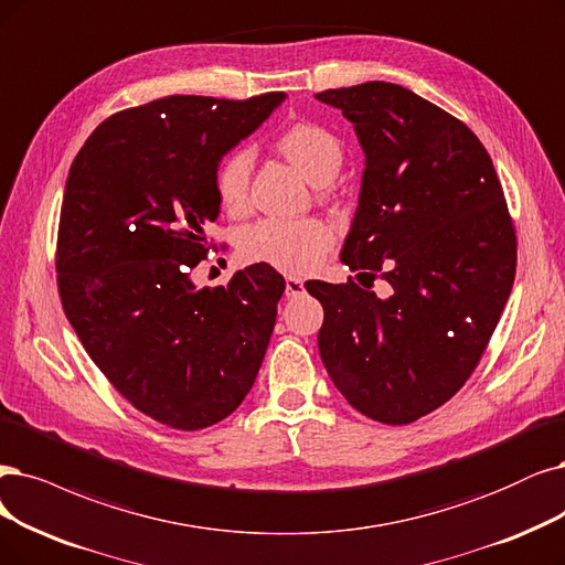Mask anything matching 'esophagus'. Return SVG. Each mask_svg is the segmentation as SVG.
Listing matches in <instances>:
<instances>
[{"label":"esophagus","mask_w":565,"mask_h":565,"mask_svg":"<svg viewBox=\"0 0 565 565\" xmlns=\"http://www.w3.org/2000/svg\"><path fill=\"white\" fill-rule=\"evenodd\" d=\"M305 294V284L296 277H288L286 279V296L288 298H300Z\"/></svg>","instance_id":"34e87169"}]
</instances>
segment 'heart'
<instances>
[{
	"mask_svg": "<svg viewBox=\"0 0 565 565\" xmlns=\"http://www.w3.org/2000/svg\"><path fill=\"white\" fill-rule=\"evenodd\" d=\"M277 149L317 185L338 177L344 162V146L335 132L319 122H296L277 137ZM250 156L237 149L225 156L216 170V195L227 212H242L248 200ZM335 242L332 230L319 218H265L244 230L242 256L284 271H307L315 267Z\"/></svg>",
	"mask_w": 565,
	"mask_h": 565,
	"instance_id": "obj_1",
	"label": "heart"
}]
</instances>
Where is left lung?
<instances>
[{
    "label": "left lung",
    "instance_id": "1",
    "mask_svg": "<svg viewBox=\"0 0 565 565\" xmlns=\"http://www.w3.org/2000/svg\"><path fill=\"white\" fill-rule=\"evenodd\" d=\"M317 99L353 122L365 153L340 260L393 288L305 284L323 305L321 361L351 407L412 424L466 384L510 298L503 188L468 125L403 86L367 81Z\"/></svg>",
    "mask_w": 565,
    "mask_h": 565
}]
</instances>
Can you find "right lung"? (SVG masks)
Listing matches in <instances>:
<instances>
[{
	"instance_id": "add662e5",
	"label": "right lung",
	"mask_w": 565,
	"mask_h": 565,
	"mask_svg": "<svg viewBox=\"0 0 565 565\" xmlns=\"http://www.w3.org/2000/svg\"><path fill=\"white\" fill-rule=\"evenodd\" d=\"M286 93L244 102L172 95L104 120L70 167L57 288L93 363L151 419L200 430L256 382L286 281L265 263L198 288L216 170Z\"/></svg>"
}]
</instances>
